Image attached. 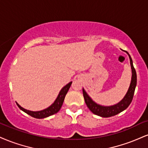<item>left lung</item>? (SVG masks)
Instances as JSON below:
<instances>
[{"instance_id": "obj_1", "label": "left lung", "mask_w": 148, "mask_h": 148, "mask_svg": "<svg viewBox=\"0 0 148 148\" xmlns=\"http://www.w3.org/2000/svg\"><path fill=\"white\" fill-rule=\"evenodd\" d=\"M125 52L129 56L130 61L132 69V79L129 88H128L127 93H126L125 97L123 98L121 101H119L116 104L113 105V106H101V105H99L96 102H94L92 99V98L85 92L84 88H83V97H84L85 102L90 111L94 114L98 115L101 117H106H106L113 116L118 114L121 112L124 111L125 109H127L128 106L131 103L132 101L135 88H136V72L134 67V65H133V62L130 55L128 54L127 51H125Z\"/></svg>"}]
</instances>
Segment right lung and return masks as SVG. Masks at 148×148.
I'll return each mask as SVG.
<instances>
[{"label": "right lung", "instance_id": "obj_1", "mask_svg": "<svg viewBox=\"0 0 148 148\" xmlns=\"http://www.w3.org/2000/svg\"><path fill=\"white\" fill-rule=\"evenodd\" d=\"M72 82H69L68 84L63 87V88L60 90V91L58 94V97L56 99V100L54 101V102L50 106H49L48 108H45V109L40 110V111H30V110H26L25 108H23L21 107L20 105L18 104L16 102V104L18 107L20 109L22 110V111L24 112L31 116L34 117V118L36 119H44L46 118V117L49 116H51L54 114H56L59 111L60 108H61L62 105H63L64 99H65V96L68 92L69 88H70L71 85H72Z\"/></svg>", "mask_w": 148, "mask_h": 148}]
</instances>
